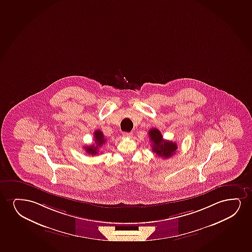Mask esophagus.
<instances>
[{
	"label": "esophagus",
	"mask_w": 252,
	"mask_h": 252,
	"mask_svg": "<svg viewBox=\"0 0 252 252\" xmlns=\"http://www.w3.org/2000/svg\"><path fill=\"white\" fill-rule=\"evenodd\" d=\"M132 135H133L132 132H124V133H123V136L126 137H132Z\"/></svg>",
	"instance_id": "obj_1"
}]
</instances>
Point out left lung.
<instances>
[{"instance_id":"obj_1","label":"left lung","mask_w":252,"mask_h":252,"mask_svg":"<svg viewBox=\"0 0 252 252\" xmlns=\"http://www.w3.org/2000/svg\"><path fill=\"white\" fill-rule=\"evenodd\" d=\"M149 136L152 142V151L158 157H163L165 159L173 157L176 153V143L172 141L164 140L162 135L157 128H152L149 131Z\"/></svg>"}]
</instances>
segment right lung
<instances>
[{
  "instance_id": "1",
  "label": "right lung",
  "mask_w": 252,
  "mask_h": 252,
  "mask_svg": "<svg viewBox=\"0 0 252 252\" xmlns=\"http://www.w3.org/2000/svg\"><path fill=\"white\" fill-rule=\"evenodd\" d=\"M94 139H95V144L85 146L86 153H88L89 155H92V156H95V155L98 153L99 148H101L106 143L104 136H103L102 132L100 130H96L94 132Z\"/></svg>"
}]
</instances>
